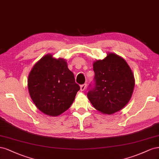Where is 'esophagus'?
Here are the masks:
<instances>
[{"mask_svg": "<svg viewBox=\"0 0 159 159\" xmlns=\"http://www.w3.org/2000/svg\"><path fill=\"white\" fill-rule=\"evenodd\" d=\"M86 88H87V84H83L80 86V90L81 91H83V90L86 89Z\"/></svg>", "mask_w": 159, "mask_h": 159, "instance_id": "obj_1", "label": "esophagus"}]
</instances>
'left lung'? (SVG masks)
Returning <instances> with one entry per match:
<instances>
[{
	"label": "left lung",
	"mask_w": 159,
	"mask_h": 159,
	"mask_svg": "<svg viewBox=\"0 0 159 159\" xmlns=\"http://www.w3.org/2000/svg\"><path fill=\"white\" fill-rule=\"evenodd\" d=\"M94 84L87 97L93 106L104 114L111 115L129 102L134 87L133 72L126 62L114 53L93 64Z\"/></svg>",
	"instance_id": "8db88e82"
}]
</instances>
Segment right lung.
I'll return each mask as SVG.
<instances>
[{"instance_id":"right-lung-1","label":"right lung","mask_w":159,"mask_h":159,"mask_svg":"<svg viewBox=\"0 0 159 159\" xmlns=\"http://www.w3.org/2000/svg\"><path fill=\"white\" fill-rule=\"evenodd\" d=\"M28 89L36 107L44 114L56 116L70 108L80 86L65 60L47 54L31 70Z\"/></svg>"}]
</instances>
